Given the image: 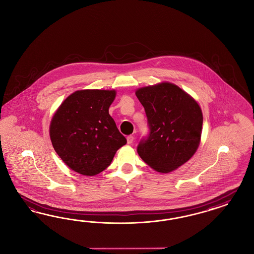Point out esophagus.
Returning <instances> with one entry per match:
<instances>
[{
	"mask_svg": "<svg viewBox=\"0 0 254 254\" xmlns=\"http://www.w3.org/2000/svg\"><path fill=\"white\" fill-rule=\"evenodd\" d=\"M127 143H128V144H131V143H132V142H133V140H134V137H133V136H127Z\"/></svg>",
	"mask_w": 254,
	"mask_h": 254,
	"instance_id": "34e87169",
	"label": "esophagus"
}]
</instances>
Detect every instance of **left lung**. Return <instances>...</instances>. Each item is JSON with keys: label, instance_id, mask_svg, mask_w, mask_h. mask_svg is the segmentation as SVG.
Segmentation results:
<instances>
[{"label": "left lung", "instance_id": "1", "mask_svg": "<svg viewBox=\"0 0 254 254\" xmlns=\"http://www.w3.org/2000/svg\"><path fill=\"white\" fill-rule=\"evenodd\" d=\"M136 96L145 110L149 127L148 135L138 142V155L158 172L178 169L199 145L203 125L199 105L170 83L139 88Z\"/></svg>", "mask_w": 254, "mask_h": 254}]
</instances>
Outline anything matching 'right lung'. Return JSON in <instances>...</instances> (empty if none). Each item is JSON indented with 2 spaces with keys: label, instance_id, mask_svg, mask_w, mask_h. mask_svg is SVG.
Returning <instances> with one entry per match:
<instances>
[{
  "label": "right lung",
  "instance_id": "right-lung-1",
  "mask_svg": "<svg viewBox=\"0 0 254 254\" xmlns=\"http://www.w3.org/2000/svg\"><path fill=\"white\" fill-rule=\"evenodd\" d=\"M115 90H79L62 102L50 124L56 153L69 169L94 176L107 169L127 143L109 107Z\"/></svg>",
  "mask_w": 254,
  "mask_h": 254
}]
</instances>
